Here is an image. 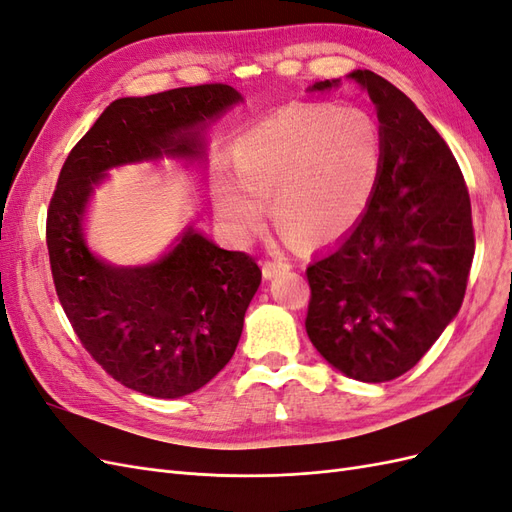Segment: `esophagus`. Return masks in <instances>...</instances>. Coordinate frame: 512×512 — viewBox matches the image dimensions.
<instances>
[{"label": "esophagus", "mask_w": 512, "mask_h": 512, "mask_svg": "<svg viewBox=\"0 0 512 512\" xmlns=\"http://www.w3.org/2000/svg\"><path fill=\"white\" fill-rule=\"evenodd\" d=\"M290 269V265L286 260H265L262 262V275H265V280H271V277H275L280 271H286Z\"/></svg>", "instance_id": "1"}]
</instances>
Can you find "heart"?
<instances>
[{"label": "heart", "instance_id": "heart-1", "mask_svg": "<svg viewBox=\"0 0 512 512\" xmlns=\"http://www.w3.org/2000/svg\"><path fill=\"white\" fill-rule=\"evenodd\" d=\"M384 132L363 106L290 104L232 145L239 179L211 183L215 213L239 239L273 220L290 241L324 245L361 222L384 168Z\"/></svg>", "mask_w": 512, "mask_h": 512}]
</instances>
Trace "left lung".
I'll return each mask as SVG.
<instances>
[{
	"label": "left lung",
	"instance_id": "left-lung-1",
	"mask_svg": "<svg viewBox=\"0 0 512 512\" xmlns=\"http://www.w3.org/2000/svg\"><path fill=\"white\" fill-rule=\"evenodd\" d=\"M348 76L376 104L384 168L361 222L305 271V329L348 378L386 382L421 361L459 312L474 258L472 207L451 149L404 91L371 70Z\"/></svg>",
	"mask_w": 512,
	"mask_h": 512
}]
</instances>
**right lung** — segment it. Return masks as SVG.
<instances>
[{
  "mask_svg": "<svg viewBox=\"0 0 512 512\" xmlns=\"http://www.w3.org/2000/svg\"><path fill=\"white\" fill-rule=\"evenodd\" d=\"M239 100L230 85L207 83L108 104L68 153L46 211L53 282L74 333L108 376L143 395H190L226 367L262 271L194 228L151 265H108L85 243V205L113 166L203 158L207 126Z\"/></svg>",
  "mask_w": 512,
  "mask_h": 512,
  "instance_id": "add662e5",
  "label": "right lung"
}]
</instances>
